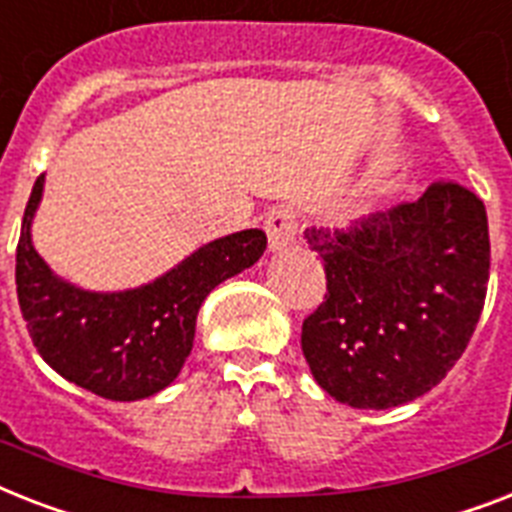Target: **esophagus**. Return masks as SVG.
<instances>
[{
  "label": "esophagus",
  "instance_id": "34e87169",
  "mask_svg": "<svg viewBox=\"0 0 512 512\" xmlns=\"http://www.w3.org/2000/svg\"><path fill=\"white\" fill-rule=\"evenodd\" d=\"M263 226L273 252L286 249L294 239H297V218H294V213L289 207H273V210L265 215Z\"/></svg>",
  "mask_w": 512,
  "mask_h": 512
}]
</instances>
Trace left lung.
<instances>
[{
  "label": "left lung",
  "mask_w": 512,
  "mask_h": 512,
  "mask_svg": "<svg viewBox=\"0 0 512 512\" xmlns=\"http://www.w3.org/2000/svg\"><path fill=\"white\" fill-rule=\"evenodd\" d=\"M326 299L302 323V352L334 400L386 410L431 392L471 342L489 284L486 207L455 181L355 220L307 228Z\"/></svg>",
  "instance_id": "obj_1"
}]
</instances>
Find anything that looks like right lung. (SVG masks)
Listing matches in <instances>:
<instances>
[{"instance_id": "add662e5", "label": "right lung", "mask_w": 512, "mask_h": 512, "mask_svg": "<svg viewBox=\"0 0 512 512\" xmlns=\"http://www.w3.org/2000/svg\"><path fill=\"white\" fill-rule=\"evenodd\" d=\"M36 178L20 226L15 284L33 347L70 384L115 402L152 397L176 381L194 344L197 313L226 278L255 265L265 234L247 228L199 247L184 263L126 292H89L49 268L31 242Z\"/></svg>"}]
</instances>
